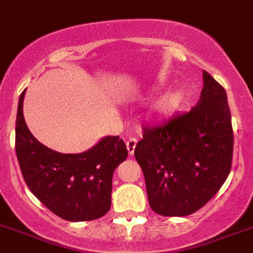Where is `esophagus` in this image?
Masks as SVG:
<instances>
[{
	"instance_id": "obj_1",
	"label": "esophagus",
	"mask_w": 253,
	"mask_h": 253,
	"mask_svg": "<svg viewBox=\"0 0 253 253\" xmlns=\"http://www.w3.org/2000/svg\"><path fill=\"white\" fill-rule=\"evenodd\" d=\"M135 146H137V138H134V137H130V138L126 141V149H128L129 155H133V154H134Z\"/></svg>"
}]
</instances>
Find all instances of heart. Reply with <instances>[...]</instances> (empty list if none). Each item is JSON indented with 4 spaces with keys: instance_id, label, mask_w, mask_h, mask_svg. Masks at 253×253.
<instances>
[{
    "instance_id": "b5f03b06",
    "label": "heart",
    "mask_w": 253,
    "mask_h": 253,
    "mask_svg": "<svg viewBox=\"0 0 253 253\" xmlns=\"http://www.w3.org/2000/svg\"><path fill=\"white\" fill-rule=\"evenodd\" d=\"M185 99H186L185 90L179 87L170 89L154 102L151 107L152 116L155 119H167L172 116L181 110Z\"/></svg>"
}]
</instances>
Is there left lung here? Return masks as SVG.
<instances>
[{
  "label": "left lung",
  "mask_w": 253,
  "mask_h": 253,
  "mask_svg": "<svg viewBox=\"0 0 253 253\" xmlns=\"http://www.w3.org/2000/svg\"><path fill=\"white\" fill-rule=\"evenodd\" d=\"M233 146L226 91L203 71L197 106L163 124L143 128V138L135 146L151 210L172 217L200 210L226 181Z\"/></svg>",
  "instance_id": "1"
}]
</instances>
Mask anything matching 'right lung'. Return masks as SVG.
<instances>
[{"label":"right lung","mask_w":253,"mask_h":253,"mask_svg":"<svg viewBox=\"0 0 253 253\" xmlns=\"http://www.w3.org/2000/svg\"><path fill=\"white\" fill-rule=\"evenodd\" d=\"M19 98L15 151L28 189L56 216L67 221H91L111 207L112 174L128 156L119 135L103 137L81 154H62L37 141L23 115Z\"/></svg>","instance_id":"add662e5"}]
</instances>
